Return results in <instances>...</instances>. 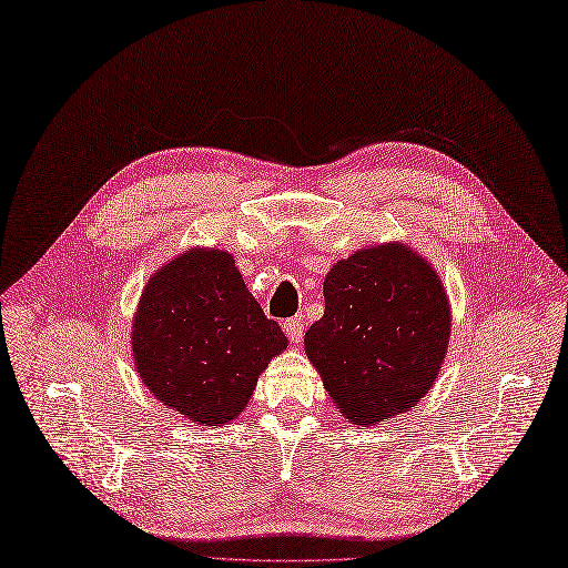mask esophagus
<instances>
[{
	"label": "esophagus",
	"instance_id": "esophagus-1",
	"mask_svg": "<svg viewBox=\"0 0 568 568\" xmlns=\"http://www.w3.org/2000/svg\"><path fill=\"white\" fill-rule=\"evenodd\" d=\"M282 326H284V334L288 336V341L298 343L303 338V320L301 317H288V320H284Z\"/></svg>",
	"mask_w": 568,
	"mask_h": 568
}]
</instances>
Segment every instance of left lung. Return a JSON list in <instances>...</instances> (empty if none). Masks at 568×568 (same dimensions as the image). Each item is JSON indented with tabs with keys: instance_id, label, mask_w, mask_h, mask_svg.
<instances>
[{
	"instance_id": "1",
	"label": "left lung",
	"mask_w": 568,
	"mask_h": 568,
	"mask_svg": "<svg viewBox=\"0 0 568 568\" xmlns=\"http://www.w3.org/2000/svg\"><path fill=\"white\" fill-rule=\"evenodd\" d=\"M448 338L436 272L393 244L357 251L326 274L324 317L307 329L305 353L343 415L374 424L424 398Z\"/></svg>"
}]
</instances>
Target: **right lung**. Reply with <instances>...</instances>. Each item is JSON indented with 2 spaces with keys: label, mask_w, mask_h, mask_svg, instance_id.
<instances>
[{
  "label": "right lung",
  "mask_w": 568,
  "mask_h": 568,
  "mask_svg": "<svg viewBox=\"0 0 568 568\" xmlns=\"http://www.w3.org/2000/svg\"><path fill=\"white\" fill-rule=\"evenodd\" d=\"M132 326L142 382L170 409L205 426L244 412L257 374L286 348L232 255L215 248L186 251L153 274Z\"/></svg>",
  "instance_id": "right-lung-1"
}]
</instances>
